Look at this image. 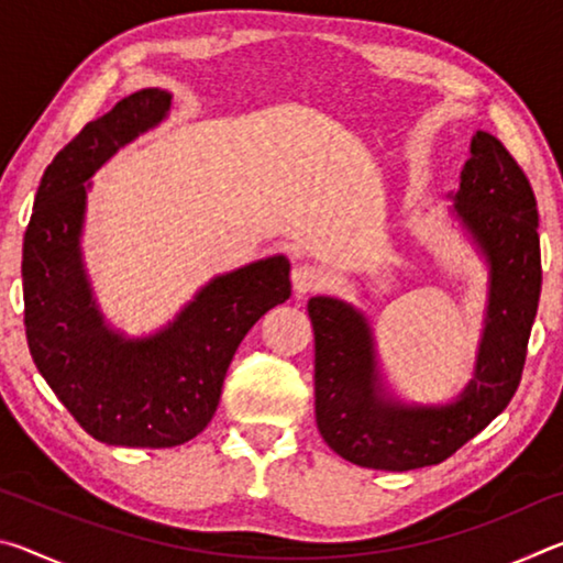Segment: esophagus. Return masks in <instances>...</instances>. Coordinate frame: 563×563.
<instances>
[{
	"instance_id": "34e87169",
	"label": "esophagus",
	"mask_w": 563,
	"mask_h": 563,
	"mask_svg": "<svg viewBox=\"0 0 563 563\" xmlns=\"http://www.w3.org/2000/svg\"><path fill=\"white\" fill-rule=\"evenodd\" d=\"M322 283H325V273L316 268V265H298L292 271V288L298 295L316 292L322 288Z\"/></svg>"
}]
</instances>
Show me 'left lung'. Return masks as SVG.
<instances>
[{"instance_id": "1", "label": "left lung", "mask_w": 563, "mask_h": 563, "mask_svg": "<svg viewBox=\"0 0 563 563\" xmlns=\"http://www.w3.org/2000/svg\"><path fill=\"white\" fill-rule=\"evenodd\" d=\"M452 211L489 263L487 325L472 383L456 402L399 405L377 375L367 318L338 298H310L316 419L332 452L367 470L440 464L511 402L541 295L539 211L531 184L497 136L476 131Z\"/></svg>"}]
</instances>
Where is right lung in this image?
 <instances>
[{
    "label": "right lung",
    "instance_id": "add662e5",
    "mask_svg": "<svg viewBox=\"0 0 563 563\" xmlns=\"http://www.w3.org/2000/svg\"><path fill=\"white\" fill-rule=\"evenodd\" d=\"M164 89H141L89 121L46 166L24 233L26 342L36 369L93 440L176 446L211 422L241 340L290 298V263L273 255L218 275L156 335L129 340L103 322L81 263L84 187L121 146L158 126Z\"/></svg>",
    "mask_w": 563,
    "mask_h": 563
}]
</instances>
